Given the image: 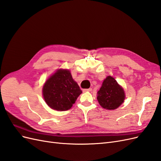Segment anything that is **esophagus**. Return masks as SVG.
Listing matches in <instances>:
<instances>
[{
    "mask_svg": "<svg viewBox=\"0 0 161 161\" xmlns=\"http://www.w3.org/2000/svg\"><path fill=\"white\" fill-rule=\"evenodd\" d=\"M82 91L83 92H87V91H92V89L90 88V89H83L82 90Z\"/></svg>",
    "mask_w": 161,
    "mask_h": 161,
    "instance_id": "1",
    "label": "esophagus"
}]
</instances>
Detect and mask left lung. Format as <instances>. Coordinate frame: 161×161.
<instances>
[{
  "label": "left lung",
  "mask_w": 161,
  "mask_h": 161,
  "mask_svg": "<svg viewBox=\"0 0 161 161\" xmlns=\"http://www.w3.org/2000/svg\"><path fill=\"white\" fill-rule=\"evenodd\" d=\"M97 95V99L100 105L104 109L109 110L119 108L125 99L123 88L111 76H108L104 80Z\"/></svg>",
  "instance_id": "8db88e82"
}]
</instances>
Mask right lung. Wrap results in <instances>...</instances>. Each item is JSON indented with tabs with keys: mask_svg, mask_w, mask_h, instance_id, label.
<instances>
[{
	"mask_svg": "<svg viewBox=\"0 0 161 161\" xmlns=\"http://www.w3.org/2000/svg\"><path fill=\"white\" fill-rule=\"evenodd\" d=\"M82 91L73 80L69 70L60 69L47 80L43 96L50 108L57 111L70 109Z\"/></svg>",
	"mask_w": 161,
	"mask_h": 161,
	"instance_id": "1",
	"label": "right lung"
}]
</instances>
